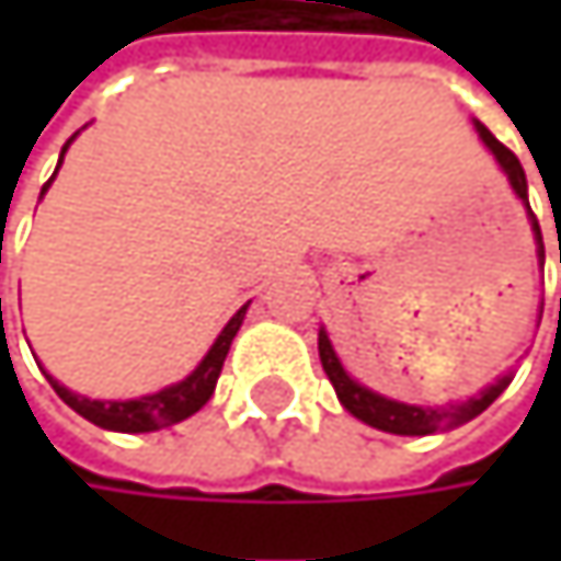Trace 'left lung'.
<instances>
[{
  "label": "left lung",
  "instance_id": "8db88e82",
  "mask_svg": "<svg viewBox=\"0 0 561 561\" xmlns=\"http://www.w3.org/2000/svg\"><path fill=\"white\" fill-rule=\"evenodd\" d=\"M474 129H478L481 142L494 152L497 165L504 169L506 181H510V187L516 191V197H519L523 207H526V217H529V227H533V237H536V256H539V266H542V263H546L542 230H539V220H536V214H533V207H529V197H526V174H523V165H519V159L506 149L504 142H501L484 123H474ZM318 357H321V367H324L331 387L337 392L341 405H344L351 415H357L360 422H367V425H374V428H380V432H392V435H435V432L455 428V425H461V422L481 415V412L510 387V377H501L497 383H491L488 390H481V396H471L468 402H458V405H409V402L387 399V396H380V392L360 387V383L344 370V364L337 360V354H334L331 337H328L324 328L318 331Z\"/></svg>",
  "mask_w": 561,
  "mask_h": 561
}]
</instances>
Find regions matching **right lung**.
<instances>
[{"instance_id": "add662e5", "label": "right lung", "mask_w": 561, "mask_h": 561, "mask_svg": "<svg viewBox=\"0 0 561 561\" xmlns=\"http://www.w3.org/2000/svg\"><path fill=\"white\" fill-rule=\"evenodd\" d=\"M70 142H73V136L67 139V146H70ZM67 146L60 149V159H64ZM57 169H60V162H57ZM55 174H51V181H55ZM51 181H48V184H51ZM48 184L42 187V194L48 191ZM247 308H250V305H243V308L227 321V328L217 334L214 347H210L207 357L191 370V377H184L181 383H171L165 390L149 392V396H139V399H106V402H103V399H87V396L70 392L67 387H60L51 374H45V377H48V383L55 387L57 396H60L73 412H80L87 422H93V425H100V428H110V432H156V428H165V425H174V422L194 415V412L214 396L217 377H220V370H224L227 351H230V344H233V337H237V331H240V324H243Z\"/></svg>"}]
</instances>
